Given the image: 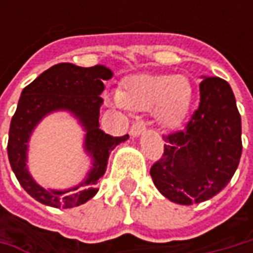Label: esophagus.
Here are the masks:
<instances>
[{
  "label": "esophagus",
  "mask_w": 253,
  "mask_h": 253,
  "mask_svg": "<svg viewBox=\"0 0 253 253\" xmlns=\"http://www.w3.org/2000/svg\"><path fill=\"white\" fill-rule=\"evenodd\" d=\"M145 129H146V125L143 122H135L131 126V135L133 138H136V136L142 135L145 132Z\"/></svg>",
  "instance_id": "1"
}]
</instances>
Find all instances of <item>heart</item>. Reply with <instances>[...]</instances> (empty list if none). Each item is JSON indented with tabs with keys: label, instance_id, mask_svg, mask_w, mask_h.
<instances>
[{
	"label": "heart",
	"instance_id": "heart-1",
	"mask_svg": "<svg viewBox=\"0 0 253 253\" xmlns=\"http://www.w3.org/2000/svg\"><path fill=\"white\" fill-rule=\"evenodd\" d=\"M193 97L194 90L186 76L136 74L125 79L121 91L110 94L108 102L129 111L153 110L159 126L174 129L187 118Z\"/></svg>",
	"mask_w": 253,
	"mask_h": 253
}]
</instances>
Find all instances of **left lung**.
<instances>
[{"label": "left lung", "instance_id": "obj_1", "mask_svg": "<svg viewBox=\"0 0 253 253\" xmlns=\"http://www.w3.org/2000/svg\"><path fill=\"white\" fill-rule=\"evenodd\" d=\"M203 79L199 108L184 131L163 136L165 152L151 168L156 189L183 206L218 194L242 153L241 115L231 85L219 77Z\"/></svg>", "mask_w": 253, "mask_h": 253}]
</instances>
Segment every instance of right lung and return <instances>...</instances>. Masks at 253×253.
<instances>
[{
	"label": "right lung",
	"mask_w": 253,
	"mask_h": 253,
	"mask_svg": "<svg viewBox=\"0 0 253 253\" xmlns=\"http://www.w3.org/2000/svg\"><path fill=\"white\" fill-rule=\"evenodd\" d=\"M112 76L111 69L102 64L80 67L59 63L38 76L22 90L9 126L8 159L19 184L36 201L56 209H73L97 194V183L107 170L111 152L129 138L128 135L114 138L100 128V95L104 91V82ZM59 111L69 112L84 128V149L92 165L79 185L64 190L41 186L27 168L29 141L34 128L44 116Z\"/></svg>",
	"instance_id": "obj_1"
}]
</instances>
